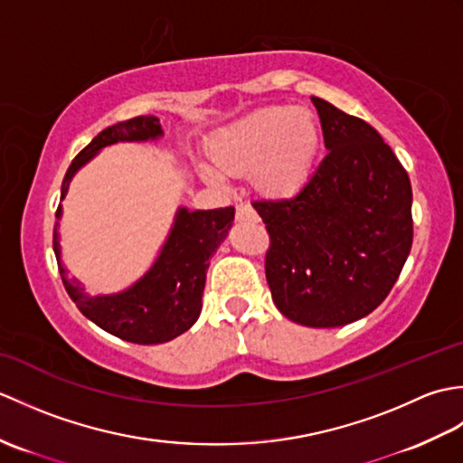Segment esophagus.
<instances>
[{
  "label": "esophagus",
  "mask_w": 463,
  "mask_h": 463,
  "mask_svg": "<svg viewBox=\"0 0 463 463\" xmlns=\"http://www.w3.org/2000/svg\"><path fill=\"white\" fill-rule=\"evenodd\" d=\"M237 221L257 222L259 221V214H257V211H254L249 203H241V204H237Z\"/></svg>",
  "instance_id": "1"
}]
</instances>
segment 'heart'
Returning <instances> with one entry per match:
<instances>
[{
	"mask_svg": "<svg viewBox=\"0 0 463 463\" xmlns=\"http://www.w3.org/2000/svg\"><path fill=\"white\" fill-rule=\"evenodd\" d=\"M318 145V121L308 109L267 107L221 131L209 151L219 171H254L260 189L287 194L307 181Z\"/></svg>",
	"mask_w": 463,
	"mask_h": 463,
	"instance_id": "heart-1",
	"label": "heart"
}]
</instances>
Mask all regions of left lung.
Masks as SVG:
<instances>
[{
	"label": "left lung",
	"instance_id": "obj_1",
	"mask_svg": "<svg viewBox=\"0 0 463 463\" xmlns=\"http://www.w3.org/2000/svg\"><path fill=\"white\" fill-rule=\"evenodd\" d=\"M317 105L326 156L302 189L252 206L267 224L264 272L277 308L310 328L376 310L414 239L411 184L380 133L332 103Z\"/></svg>",
	"mask_w": 463,
	"mask_h": 463
}]
</instances>
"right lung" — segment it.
Returning a JSON list of instances; mask_svg holds the SVG:
<instances>
[{
    "label": "right lung",
    "instance_id": "right-lung-1",
    "mask_svg": "<svg viewBox=\"0 0 463 463\" xmlns=\"http://www.w3.org/2000/svg\"><path fill=\"white\" fill-rule=\"evenodd\" d=\"M159 135H163L161 123L153 115L133 117L107 127L69 165L61 199L75 171L103 146L117 141H146ZM55 216H61V209H57ZM232 221L234 206L193 213L181 209L155 267L133 288L97 298L87 297L80 282L67 279L55 234L53 250L59 274L75 307L105 332L133 344L169 342L189 330L199 318L206 269Z\"/></svg>",
    "mask_w": 463,
    "mask_h": 463
}]
</instances>
